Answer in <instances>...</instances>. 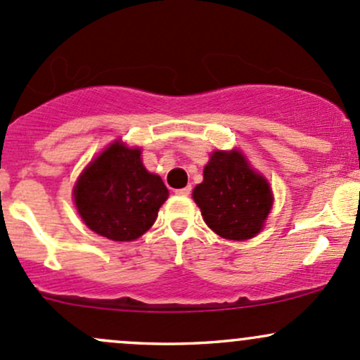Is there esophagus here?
I'll use <instances>...</instances> for the list:
<instances>
[{
	"instance_id": "obj_1",
	"label": "esophagus",
	"mask_w": 360,
	"mask_h": 360,
	"mask_svg": "<svg viewBox=\"0 0 360 360\" xmlns=\"http://www.w3.org/2000/svg\"><path fill=\"white\" fill-rule=\"evenodd\" d=\"M189 193H191V186H186V188L176 189V195H181V196H188Z\"/></svg>"
}]
</instances>
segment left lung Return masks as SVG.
<instances>
[{
  "label": "left lung",
  "mask_w": 360,
  "mask_h": 360,
  "mask_svg": "<svg viewBox=\"0 0 360 360\" xmlns=\"http://www.w3.org/2000/svg\"><path fill=\"white\" fill-rule=\"evenodd\" d=\"M203 220L220 238L246 240L263 229L274 205L268 181L239 150H215L203 169V183L193 189Z\"/></svg>",
  "instance_id": "obj_1"
}]
</instances>
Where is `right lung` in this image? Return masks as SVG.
<instances>
[{"label": "right lung", "mask_w": 360, "mask_h": 360, "mask_svg": "<svg viewBox=\"0 0 360 360\" xmlns=\"http://www.w3.org/2000/svg\"><path fill=\"white\" fill-rule=\"evenodd\" d=\"M169 191L141 162V150L114 141L90 162L73 188L85 225L110 240H135L152 227Z\"/></svg>", "instance_id": "add662e5"}]
</instances>
